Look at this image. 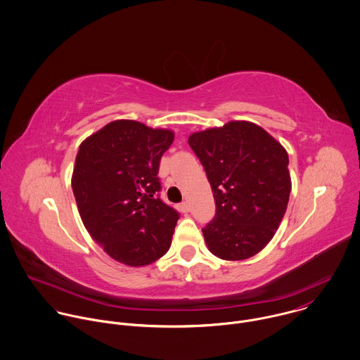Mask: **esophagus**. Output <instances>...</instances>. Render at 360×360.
Listing matches in <instances>:
<instances>
[{"label": "esophagus", "mask_w": 360, "mask_h": 360, "mask_svg": "<svg viewBox=\"0 0 360 360\" xmlns=\"http://www.w3.org/2000/svg\"><path fill=\"white\" fill-rule=\"evenodd\" d=\"M179 210H181L182 213H189V210H191V206H189V203H188V202H184V203H181V206H179Z\"/></svg>", "instance_id": "34e87169"}]
</instances>
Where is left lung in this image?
Wrapping results in <instances>:
<instances>
[{
  "mask_svg": "<svg viewBox=\"0 0 360 360\" xmlns=\"http://www.w3.org/2000/svg\"><path fill=\"white\" fill-rule=\"evenodd\" d=\"M188 142L216 200V217L202 229L209 250L232 262L257 255L287 212L292 189L287 150L249 121L195 132Z\"/></svg>",
  "mask_w": 360,
  "mask_h": 360,
  "instance_id": "left-lung-1",
  "label": "left lung"
}]
</instances>
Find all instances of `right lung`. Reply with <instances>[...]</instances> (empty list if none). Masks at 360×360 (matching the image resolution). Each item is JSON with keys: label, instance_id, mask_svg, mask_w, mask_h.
I'll return each mask as SVG.
<instances>
[{"label": "right lung", "instance_id": "right-lung-1", "mask_svg": "<svg viewBox=\"0 0 360 360\" xmlns=\"http://www.w3.org/2000/svg\"><path fill=\"white\" fill-rule=\"evenodd\" d=\"M174 136L117 120L79 146L72 174L79 214L103 250L125 266L151 264L171 246L179 214L157 198V174Z\"/></svg>", "mask_w": 360, "mask_h": 360}]
</instances>
